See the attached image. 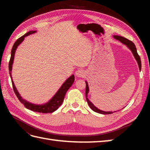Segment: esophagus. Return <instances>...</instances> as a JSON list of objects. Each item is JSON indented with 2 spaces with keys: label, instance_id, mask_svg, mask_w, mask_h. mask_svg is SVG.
Returning <instances> with one entry per match:
<instances>
[{
  "label": "esophagus",
  "instance_id": "1",
  "mask_svg": "<svg viewBox=\"0 0 150 150\" xmlns=\"http://www.w3.org/2000/svg\"><path fill=\"white\" fill-rule=\"evenodd\" d=\"M85 74H86L85 71L83 69H79L75 73L76 76L78 77H84L85 76Z\"/></svg>",
  "mask_w": 150,
  "mask_h": 150
}]
</instances>
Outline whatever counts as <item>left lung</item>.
<instances>
[{
    "label": "left lung",
    "instance_id": "8db88e82",
    "mask_svg": "<svg viewBox=\"0 0 150 150\" xmlns=\"http://www.w3.org/2000/svg\"><path fill=\"white\" fill-rule=\"evenodd\" d=\"M113 37L115 39L119 40L120 42H122V44H125V45L128 47V48L132 51V53L133 54V56L135 57V58L136 59L138 63V65L139 67V69L140 70L141 69V58H140L139 55H138L137 53V48L135 47V45L134 44L132 41L129 40L128 39H126V38H124L123 37H121V36H119V35H114ZM86 100H87V103L89 105V106L90 107L91 109L95 111V112L98 113H100V114H111V113H113L112 111H102L99 109H98L97 107H95L94 105L93 104V103H91V101H90V100L88 98V93L89 92V87H88V82L86 81ZM114 112H115V111H114Z\"/></svg>",
    "mask_w": 150,
    "mask_h": 150
}]
</instances>
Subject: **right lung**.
<instances>
[{"mask_svg":"<svg viewBox=\"0 0 150 150\" xmlns=\"http://www.w3.org/2000/svg\"><path fill=\"white\" fill-rule=\"evenodd\" d=\"M36 33V31H30L26 33L24 35L22 36L21 37L19 38L17 40L15 41L14 43L13 46L12 50H11V58L9 60V75H10L11 79V82H12V86L13 88V90L15 95H17V98L18 100H20L22 104H24V106L26 107L27 109L30 110L31 111H35V112H39V113H52L53 111H56L60 105L62 104V102L64 100V98L65 95L66 91L69 90V88L73 84V82L75 81V76L72 75L71 77H69L67 80L64 82L62 86L60 88L58 91L57 92L56 94L54 95L53 98L51 99L49 102H47V103H45L44 104L41 105H37V104H34L30 103V102H28L27 100L23 99L21 96V95L19 94L18 91H17V88H16L14 84L13 81L11 77V69H12V65L13 63V60H14V56L15 53V51L17 50L18 46L22 43V41L24 40V38L26 36L30 35L31 34H33Z\"/></svg>","mask_w":150,"mask_h":150,"instance_id":"1","label":"right lung"}]
</instances>
